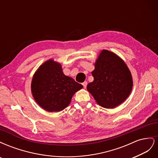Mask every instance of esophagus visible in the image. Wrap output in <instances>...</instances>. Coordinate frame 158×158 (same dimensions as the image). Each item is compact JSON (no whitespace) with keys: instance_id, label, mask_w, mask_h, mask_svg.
Returning <instances> with one entry per match:
<instances>
[{"instance_id":"34e87169","label":"esophagus","mask_w":158,"mask_h":158,"mask_svg":"<svg viewBox=\"0 0 158 158\" xmlns=\"http://www.w3.org/2000/svg\"><path fill=\"white\" fill-rule=\"evenodd\" d=\"M87 84H88V82H86V81H85V82H84L82 83V85H83V86H84V88H86V86H87Z\"/></svg>"}]
</instances>
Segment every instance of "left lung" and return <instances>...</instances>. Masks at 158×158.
I'll use <instances>...</instances> for the list:
<instances>
[{
    "label": "left lung",
    "mask_w": 158,
    "mask_h": 158,
    "mask_svg": "<svg viewBox=\"0 0 158 158\" xmlns=\"http://www.w3.org/2000/svg\"><path fill=\"white\" fill-rule=\"evenodd\" d=\"M92 72L94 81L87 89L95 102L106 109L123 103L131 94L133 81L130 70L124 60L113 52L103 49Z\"/></svg>",
    "instance_id": "left-lung-1"
}]
</instances>
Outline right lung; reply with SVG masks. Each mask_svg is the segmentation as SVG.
Here are the masks:
<instances>
[{
    "mask_svg": "<svg viewBox=\"0 0 158 158\" xmlns=\"http://www.w3.org/2000/svg\"><path fill=\"white\" fill-rule=\"evenodd\" d=\"M83 85L66 76L61 64L50 59L40 66L33 76L31 91L36 103L48 112L63 111L74 94Z\"/></svg>",
    "mask_w": 158,
    "mask_h": 158,
    "instance_id": "add662e5",
    "label": "right lung"
}]
</instances>
